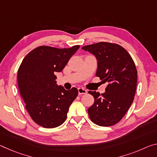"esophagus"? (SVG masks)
<instances>
[{"label": "esophagus", "mask_w": 157, "mask_h": 157, "mask_svg": "<svg viewBox=\"0 0 157 157\" xmlns=\"http://www.w3.org/2000/svg\"><path fill=\"white\" fill-rule=\"evenodd\" d=\"M78 93L79 95H81V94H86L87 93V91H86V89H84V88L79 87L78 88Z\"/></svg>", "instance_id": "1"}]
</instances>
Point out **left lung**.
<instances>
[{"label":"left lung","mask_w":157,"mask_h":157,"mask_svg":"<svg viewBox=\"0 0 157 157\" xmlns=\"http://www.w3.org/2000/svg\"><path fill=\"white\" fill-rule=\"evenodd\" d=\"M96 56V75L108 83L105 92L89 91L94 103L88 109L94 124L110 126L118 123L133 103L137 86V70L130 54L117 44L101 43L82 47Z\"/></svg>","instance_id":"1"}]
</instances>
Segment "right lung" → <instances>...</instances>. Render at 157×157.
Segmentation results:
<instances>
[{
	"mask_svg": "<svg viewBox=\"0 0 157 157\" xmlns=\"http://www.w3.org/2000/svg\"><path fill=\"white\" fill-rule=\"evenodd\" d=\"M79 48V45L63 49L40 46L30 52L19 66V94L32 119L44 128L61 125L78 96L76 88L67 91L57 85L55 73L63 71Z\"/></svg>",
	"mask_w": 157,
	"mask_h": 157,
	"instance_id": "1",
	"label": "right lung"
}]
</instances>
